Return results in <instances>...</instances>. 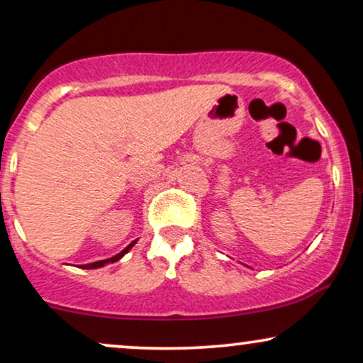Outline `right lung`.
Returning a JSON list of instances; mask_svg holds the SVG:
<instances>
[{
  "instance_id": "right-lung-1",
  "label": "right lung",
  "mask_w": 363,
  "mask_h": 363,
  "mask_svg": "<svg viewBox=\"0 0 363 363\" xmlns=\"http://www.w3.org/2000/svg\"><path fill=\"white\" fill-rule=\"evenodd\" d=\"M135 243H137V240H135V242H132L130 243L128 247L125 248V250H121L120 253H118V255H115V257H111V259H106V260H99V262H93V264H86V265H82V269H99V267H103V265H106V264H113V262H116V260H120L121 257L125 255L126 252L130 250V248H132Z\"/></svg>"
}]
</instances>
